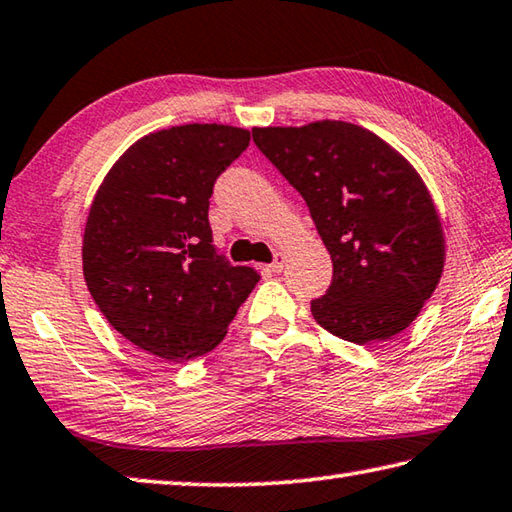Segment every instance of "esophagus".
<instances>
[{
	"instance_id": "1",
	"label": "esophagus",
	"mask_w": 512,
	"mask_h": 512,
	"mask_svg": "<svg viewBox=\"0 0 512 512\" xmlns=\"http://www.w3.org/2000/svg\"><path fill=\"white\" fill-rule=\"evenodd\" d=\"M284 262H286V257H284L282 253H277V255H275V259H273V264L268 266V271H271V273H282Z\"/></svg>"
}]
</instances>
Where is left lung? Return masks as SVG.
<instances>
[{"label":"left lung","instance_id":"8db88e82","mask_svg":"<svg viewBox=\"0 0 512 512\" xmlns=\"http://www.w3.org/2000/svg\"><path fill=\"white\" fill-rule=\"evenodd\" d=\"M253 141L302 194L333 262L311 300L320 327L356 345L410 327L443 271V232L414 167L376 134L342 120L255 127Z\"/></svg>","mask_w":512,"mask_h":512}]
</instances>
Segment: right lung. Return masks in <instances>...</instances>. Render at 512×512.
<instances>
[{
	"mask_svg": "<svg viewBox=\"0 0 512 512\" xmlns=\"http://www.w3.org/2000/svg\"><path fill=\"white\" fill-rule=\"evenodd\" d=\"M248 143L230 125L163 129L120 156L91 203L89 293L120 336L161 360L215 349L259 282L215 246L208 219L217 179Z\"/></svg>",
	"mask_w": 512,
	"mask_h": 512,
	"instance_id": "add662e5",
	"label": "right lung"
}]
</instances>
